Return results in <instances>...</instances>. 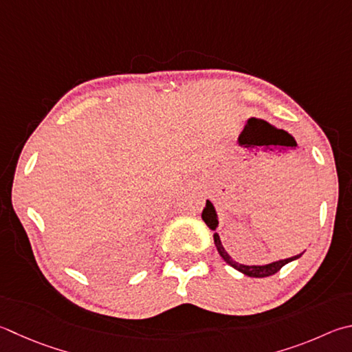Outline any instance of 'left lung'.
<instances>
[{"label":"left lung","mask_w":352,"mask_h":352,"mask_svg":"<svg viewBox=\"0 0 352 352\" xmlns=\"http://www.w3.org/2000/svg\"><path fill=\"white\" fill-rule=\"evenodd\" d=\"M201 219H203L204 223H206V226L210 229V231H217V228H219V215H217L215 206L209 200H206V206H204L203 212H201ZM214 243H215L217 251H219V254L221 255V258L225 260L228 265H231L232 267H235V270L240 271L241 274H245V276L255 277V278L270 277V276H272V274H276V272L282 270L285 265L291 263V261H294V260H298L305 254V251H303L302 254L294 255V257L271 261V263H266V265H243V263H239V261L232 260L231 255L228 254V251L225 249V246H223V243L220 240L219 232H214Z\"/></svg>","instance_id":"left-lung-1"}]
</instances>
